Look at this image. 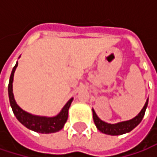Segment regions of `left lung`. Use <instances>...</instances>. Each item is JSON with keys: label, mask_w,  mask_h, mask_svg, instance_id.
Instances as JSON below:
<instances>
[{"label": "left lung", "mask_w": 157, "mask_h": 157, "mask_svg": "<svg viewBox=\"0 0 157 157\" xmlns=\"http://www.w3.org/2000/svg\"><path fill=\"white\" fill-rule=\"evenodd\" d=\"M148 105V99L146 100L143 109L141 112L133 119L128 120V121H124L120 122L117 124H108L104 121H102L97 114L95 113L94 110L93 109V117H94V122L97 127V129L106 135H111V136H119V135H124L125 133H128L132 131L136 126H137L141 123L142 119L144 115L145 110Z\"/></svg>", "instance_id": "8db88e82"}]
</instances>
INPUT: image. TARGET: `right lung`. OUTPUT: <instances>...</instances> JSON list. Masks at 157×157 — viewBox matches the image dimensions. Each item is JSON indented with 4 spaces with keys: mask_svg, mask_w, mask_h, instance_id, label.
Listing matches in <instances>:
<instances>
[{
    "mask_svg": "<svg viewBox=\"0 0 157 157\" xmlns=\"http://www.w3.org/2000/svg\"><path fill=\"white\" fill-rule=\"evenodd\" d=\"M18 65V63H16L15 66L13 68L9 85H8V94H9V100L10 105L12 106L13 112L16 116V118L19 120L21 124H22L25 127H27L30 130H33L37 133L41 134H51L60 131L64 124L67 121L68 118V110L73 102L74 98H71L67 104L63 106L62 111L53 117H46V116H39V115H33L32 113H29L21 109L15 102L13 93V75L16 70V67Z\"/></svg>",
    "mask_w": 157,
    "mask_h": 157,
    "instance_id": "right-lung-1",
    "label": "right lung"
}]
</instances>
